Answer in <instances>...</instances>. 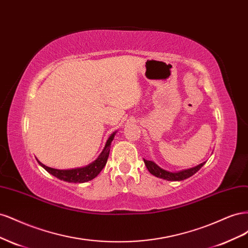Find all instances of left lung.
Returning a JSON list of instances; mask_svg holds the SVG:
<instances>
[{"instance_id": "obj_1", "label": "left lung", "mask_w": 248, "mask_h": 248, "mask_svg": "<svg viewBox=\"0 0 248 248\" xmlns=\"http://www.w3.org/2000/svg\"><path fill=\"white\" fill-rule=\"evenodd\" d=\"M144 162L146 164L148 170L151 172L152 175H154L157 178H161V179H164V180H168V181H182V180H185V179L189 178L192 175L196 174V172L205 164V162H202V163L199 164V166L194 167V168H191V169H188V170L177 171V172H170V171L162 170L161 168H159L153 161L144 159Z\"/></svg>"}]
</instances>
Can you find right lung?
<instances>
[{"instance_id": "add662e5", "label": "right lung", "mask_w": 248, "mask_h": 248, "mask_svg": "<svg viewBox=\"0 0 248 248\" xmlns=\"http://www.w3.org/2000/svg\"><path fill=\"white\" fill-rule=\"evenodd\" d=\"M116 132H114L111 136L108 138L106 147H104L103 151L101 154L98 156L94 162L90 163L89 166L85 168H79V169H73V170H57V169H51L46 166H44L40 161L39 164L41 167L46 169L49 174L52 176L57 177L60 180H63V181L69 182V183H84L88 182L90 180L94 179L99 172L102 170L104 166L107 164L108 158V154H109V150H110V142L114 140Z\"/></svg>"}]
</instances>
